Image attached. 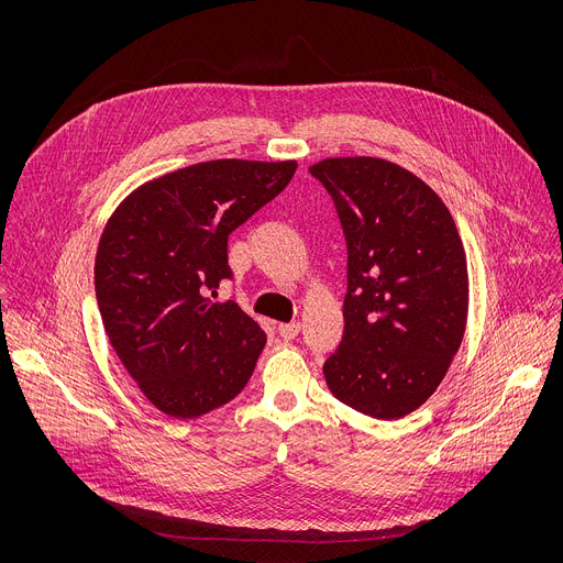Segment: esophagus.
Here are the masks:
<instances>
[{
  "label": "esophagus",
  "mask_w": 563,
  "mask_h": 563,
  "mask_svg": "<svg viewBox=\"0 0 563 563\" xmlns=\"http://www.w3.org/2000/svg\"><path fill=\"white\" fill-rule=\"evenodd\" d=\"M298 332H300V323H298V320H294V323H280V325H278V334H280V339H285V341L296 339Z\"/></svg>",
  "instance_id": "obj_1"
}]
</instances>
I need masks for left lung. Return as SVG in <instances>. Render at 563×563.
I'll return each mask as SVG.
<instances>
[{
    "label": "left lung",
    "mask_w": 563,
    "mask_h": 563,
    "mask_svg": "<svg viewBox=\"0 0 563 563\" xmlns=\"http://www.w3.org/2000/svg\"><path fill=\"white\" fill-rule=\"evenodd\" d=\"M339 211L347 243L345 332L323 374L341 404L383 421L434 394L467 320V263L443 200L380 157L309 167Z\"/></svg>",
    "instance_id": "obj_1"
}]
</instances>
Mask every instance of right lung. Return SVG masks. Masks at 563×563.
Wrapping results in <instances>:
<instances>
[{
    "label": "right lung",
    "instance_id": "right-lung-1",
    "mask_svg": "<svg viewBox=\"0 0 563 563\" xmlns=\"http://www.w3.org/2000/svg\"><path fill=\"white\" fill-rule=\"evenodd\" d=\"M294 159H211L135 189L111 216L96 256L107 336L131 378L169 417L196 419L235 398L254 374L265 332L235 300L227 240L274 200Z\"/></svg>",
    "mask_w": 563,
    "mask_h": 563
}]
</instances>
